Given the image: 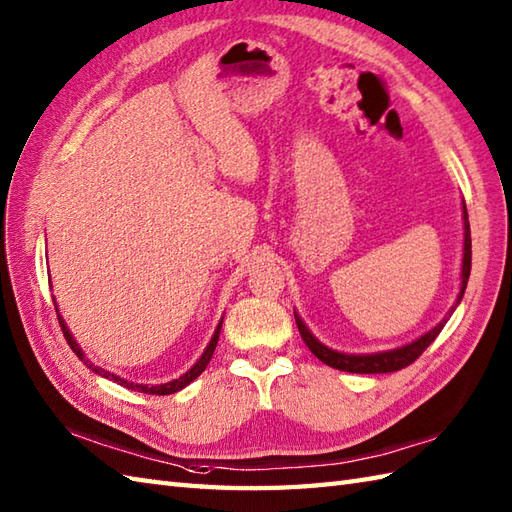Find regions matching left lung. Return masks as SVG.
Masks as SVG:
<instances>
[{
    "label": "left lung",
    "mask_w": 512,
    "mask_h": 512,
    "mask_svg": "<svg viewBox=\"0 0 512 512\" xmlns=\"http://www.w3.org/2000/svg\"><path fill=\"white\" fill-rule=\"evenodd\" d=\"M462 222H465V240H462V266H460V292L456 303L451 305V310L447 312V316L438 323L434 329L425 331L423 336H419L417 340L406 342L403 347L397 349H388V351H375V353H344V351H336L327 347V344L320 342L307 325L303 323V318L294 312L296 318V327L301 331L303 342L310 347V351L316 355V358L331 366L338 368V371H347V373H362V375H371V373H392V371H401V368L410 366L419 355L430 347V344L436 340V336L441 334V329L445 327V323L449 320V316L454 314L456 307L460 305L462 296H465L467 290V281L471 275V229H469V216H467V207L462 202Z\"/></svg>",
    "instance_id": "8db88e82"
}]
</instances>
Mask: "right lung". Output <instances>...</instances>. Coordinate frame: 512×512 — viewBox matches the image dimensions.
Returning <instances> with one entry per match:
<instances>
[{"label": "right lung", "instance_id": "1", "mask_svg": "<svg viewBox=\"0 0 512 512\" xmlns=\"http://www.w3.org/2000/svg\"><path fill=\"white\" fill-rule=\"evenodd\" d=\"M54 307H56V314H58V325H61V329H63V336H65V340H67L69 347H71V351H74V353L78 355V360H80V362H85V366H87V368H91L93 373H98L100 377L113 379L115 384H120V386H124V388H128V390L146 392V395H172V392H178V390H183L185 386L192 384L194 379H196V377H198V375L207 368V364H209V360H211L213 351H216V344H218V338H220V329H222V318H220V323H218L216 331H213V336H211V340H209V344H207V349L202 351V355L198 358V362H196L192 368H189V371H187L185 375L172 379V382L148 386V384H135V382H128V379H124V377H120V375H115V373L104 371L102 366L93 364V362L87 358V355H85V351L80 349V344L76 342L74 334H71V331H69V327H67V323H65V318L61 316V312H58V305H56V301H54Z\"/></svg>", "mask_w": 512, "mask_h": 512}]
</instances>
